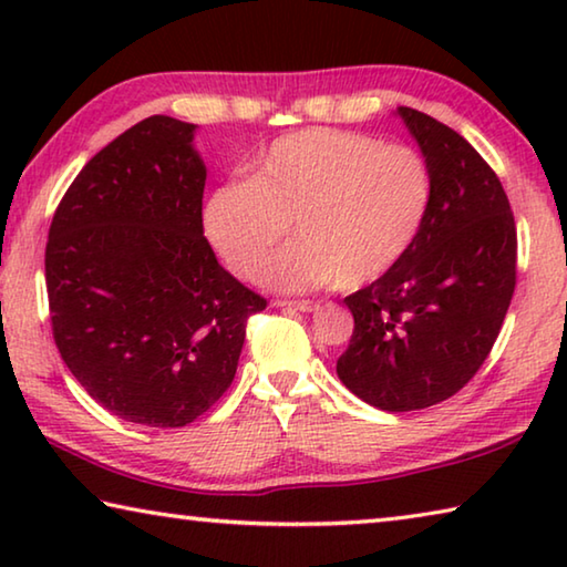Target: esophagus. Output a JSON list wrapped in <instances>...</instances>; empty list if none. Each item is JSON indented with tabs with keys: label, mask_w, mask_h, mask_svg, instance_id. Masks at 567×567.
Returning a JSON list of instances; mask_svg holds the SVG:
<instances>
[{
	"label": "esophagus",
	"mask_w": 567,
	"mask_h": 567,
	"mask_svg": "<svg viewBox=\"0 0 567 567\" xmlns=\"http://www.w3.org/2000/svg\"><path fill=\"white\" fill-rule=\"evenodd\" d=\"M275 307H280V310H297V312H315L318 310V302H310V300H277Z\"/></svg>",
	"instance_id": "1"
}]
</instances>
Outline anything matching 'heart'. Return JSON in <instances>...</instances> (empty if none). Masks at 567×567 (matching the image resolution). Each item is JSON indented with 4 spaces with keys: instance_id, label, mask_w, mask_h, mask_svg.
<instances>
[{
    "instance_id": "b5f03b06",
    "label": "heart",
    "mask_w": 567,
    "mask_h": 567,
    "mask_svg": "<svg viewBox=\"0 0 567 567\" xmlns=\"http://www.w3.org/2000/svg\"><path fill=\"white\" fill-rule=\"evenodd\" d=\"M433 172L417 150L370 134L305 130L257 159L249 179L209 192L203 227L229 272L285 292L362 287L402 262L433 207ZM293 223L298 239L264 264ZM266 270H261V265Z\"/></svg>"
}]
</instances>
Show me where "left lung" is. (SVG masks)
Segmentation results:
<instances>
[{
  "instance_id": "left-lung-1",
  "label": "left lung",
  "mask_w": 567,
  "mask_h": 567,
  "mask_svg": "<svg viewBox=\"0 0 567 567\" xmlns=\"http://www.w3.org/2000/svg\"><path fill=\"white\" fill-rule=\"evenodd\" d=\"M433 172V207L402 262L344 305L354 318L338 378L368 405L408 412L465 388L491 354L515 290L511 203L465 137L398 107Z\"/></svg>"
}]
</instances>
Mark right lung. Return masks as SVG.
<instances>
[{
	"instance_id": "add662e5",
	"label": "right lung",
	"mask_w": 567,
	"mask_h": 567,
	"mask_svg": "<svg viewBox=\"0 0 567 567\" xmlns=\"http://www.w3.org/2000/svg\"><path fill=\"white\" fill-rule=\"evenodd\" d=\"M197 124L155 114L100 150L56 207L44 252L56 350L104 410L182 427L229 388L265 297L203 233Z\"/></svg>"
}]
</instances>
